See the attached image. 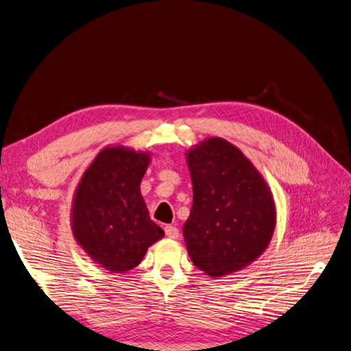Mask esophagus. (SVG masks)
I'll use <instances>...</instances> for the list:
<instances>
[{
    "label": "esophagus",
    "instance_id": "1",
    "mask_svg": "<svg viewBox=\"0 0 351 351\" xmlns=\"http://www.w3.org/2000/svg\"><path fill=\"white\" fill-rule=\"evenodd\" d=\"M164 230H165V234L168 238H171V239L179 238V230L175 226H167Z\"/></svg>",
    "mask_w": 351,
    "mask_h": 351
}]
</instances>
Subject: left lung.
<instances>
[{"label":"left lung","instance_id":"obj_1","mask_svg":"<svg viewBox=\"0 0 351 351\" xmlns=\"http://www.w3.org/2000/svg\"><path fill=\"white\" fill-rule=\"evenodd\" d=\"M193 204L183 238L193 265L224 277L256 261L276 228V204L262 173L230 141L210 137L186 152Z\"/></svg>","mask_w":351,"mask_h":351}]
</instances>
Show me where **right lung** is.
Returning <instances> with one entry per match:
<instances>
[{
	"label": "right lung",
	"mask_w": 351,
	"mask_h": 351,
	"mask_svg": "<svg viewBox=\"0 0 351 351\" xmlns=\"http://www.w3.org/2000/svg\"><path fill=\"white\" fill-rule=\"evenodd\" d=\"M151 154L105 147L84 172L73 199L71 231L101 267L125 273L140 265L148 247L164 238L149 218L140 183Z\"/></svg>",
	"instance_id": "1"
}]
</instances>
